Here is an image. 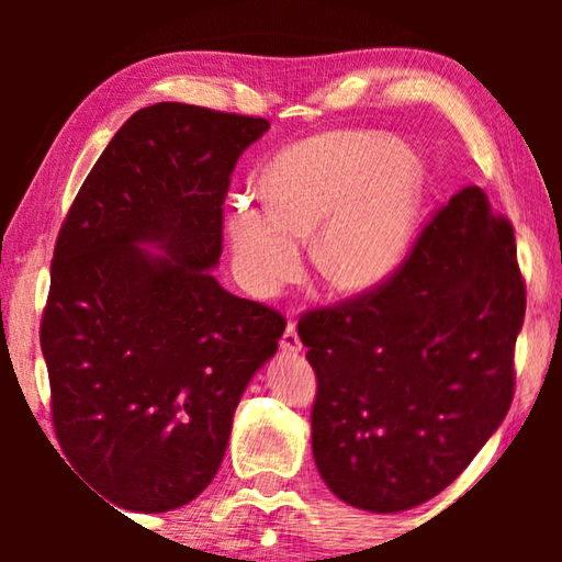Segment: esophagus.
Here are the masks:
<instances>
[{
  "mask_svg": "<svg viewBox=\"0 0 562 562\" xmlns=\"http://www.w3.org/2000/svg\"><path fill=\"white\" fill-rule=\"evenodd\" d=\"M280 347H282L284 355H297V351L302 349L300 337H297V325H294L292 319L288 322V327H284V335L280 339Z\"/></svg>",
  "mask_w": 562,
  "mask_h": 562,
  "instance_id": "obj_1",
  "label": "esophagus"
}]
</instances>
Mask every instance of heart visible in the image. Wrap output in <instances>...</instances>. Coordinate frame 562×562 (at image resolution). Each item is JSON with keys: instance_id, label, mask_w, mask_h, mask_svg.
Instances as JSON below:
<instances>
[{"instance_id": "obj_1", "label": "heart", "mask_w": 562, "mask_h": 562, "mask_svg": "<svg viewBox=\"0 0 562 562\" xmlns=\"http://www.w3.org/2000/svg\"><path fill=\"white\" fill-rule=\"evenodd\" d=\"M268 203L235 198L227 240L250 292L268 297L297 278L304 237L341 290L392 278L414 240L424 166L412 148L376 131H327L284 148L260 176Z\"/></svg>"}]
</instances>
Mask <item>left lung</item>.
<instances>
[{
	"instance_id": "1",
	"label": "left lung",
	"mask_w": 562,
	"mask_h": 562,
	"mask_svg": "<svg viewBox=\"0 0 562 562\" xmlns=\"http://www.w3.org/2000/svg\"><path fill=\"white\" fill-rule=\"evenodd\" d=\"M522 317L513 227L475 186L434 215L394 278L304 315L312 453L329 491L398 513L459 479L510 408Z\"/></svg>"
}]
</instances>
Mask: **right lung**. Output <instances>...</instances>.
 I'll return each instance as SVG.
<instances>
[{
	"mask_svg": "<svg viewBox=\"0 0 562 562\" xmlns=\"http://www.w3.org/2000/svg\"><path fill=\"white\" fill-rule=\"evenodd\" d=\"M265 119L154 103L123 123L61 225L42 319L52 416L76 473L133 513L201 496L280 312L211 270L223 201Z\"/></svg>",
	"mask_w": 562,
	"mask_h": 562,
	"instance_id": "1",
	"label": "right lung"
}]
</instances>
